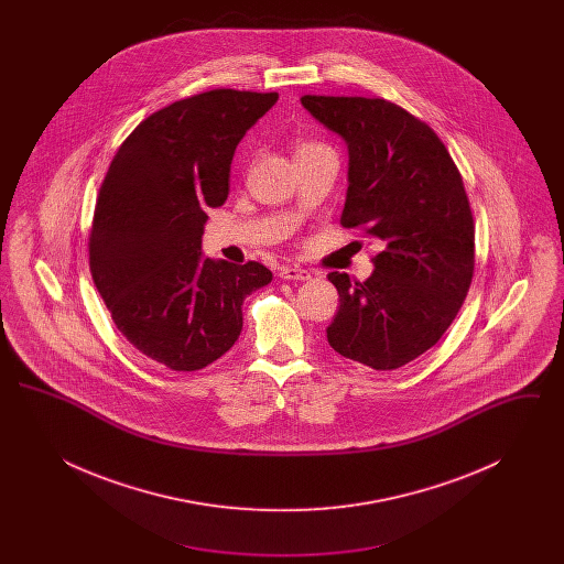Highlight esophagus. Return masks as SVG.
<instances>
[{"label": "esophagus", "mask_w": 564, "mask_h": 564, "mask_svg": "<svg viewBox=\"0 0 564 564\" xmlns=\"http://www.w3.org/2000/svg\"><path fill=\"white\" fill-rule=\"evenodd\" d=\"M279 276L285 281H308L311 272L300 269V267H283V269H279Z\"/></svg>", "instance_id": "esophagus-1"}]
</instances>
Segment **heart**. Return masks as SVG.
I'll return each instance as SVG.
<instances>
[{"instance_id": "b5f03b06", "label": "heart", "mask_w": 564, "mask_h": 564, "mask_svg": "<svg viewBox=\"0 0 564 564\" xmlns=\"http://www.w3.org/2000/svg\"><path fill=\"white\" fill-rule=\"evenodd\" d=\"M319 150H327L322 143H315V141H300L295 145V159L297 156H304V154H313V152H319Z\"/></svg>"}]
</instances>
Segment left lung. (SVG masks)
Instances as JSON below:
<instances>
[{"label": "left lung", "mask_w": 564, "mask_h": 564, "mask_svg": "<svg viewBox=\"0 0 564 564\" xmlns=\"http://www.w3.org/2000/svg\"><path fill=\"white\" fill-rule=\"evenodd\" d=\"M300 101L349 148L340 224L380 245L364 283L327 274L340 295L327 343L375 370H398L444 336L469 292L476 228L463 177L433 129L387 99Z\"/></svg>", "instance_id": "left-lung-1"}]
</instances>
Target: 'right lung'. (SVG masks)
Here are the masks:
<instances>
[{"label": "right lung", "mask_w": 564, "mask_h": 564, "mask_svg": "<svg viewBox=\"0 0 564 564\" xmlns=\"http://www.w3.org/2000/svg\"><path fill=\"white\" fill-rule=\"evenodd\" d=\"M276 93L215 88L148 116L99 189L88 262L120 334L175 372L200 370L242 329V300L269 285L260 262L203 258L207 209L228 198L230 164Z\"/></svg>", "instance_id": "add662e5"}]
</instances>
